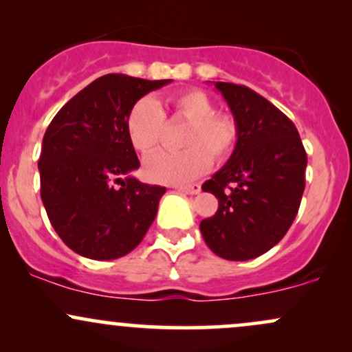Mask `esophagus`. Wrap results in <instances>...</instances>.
Returning a JSON list of instances; mask_svg holds the SVG:
<instances>
[{"instance_id":"1","label":"esophagus","mask_w":352,"mask_h":352,"mask_svg":"<svg viewBox=\"0 0 352 352\" xmlns=\"http://www.w3.org/2000/svg\"><path fill=\"white\" fill-rule=\"evenodd\" d=\"M177 190L182 192V194H188V195H197L200 192V185L194 184V185H185V187H177Z\"/></svg>"}]
</instances>
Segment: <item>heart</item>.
<instances>
[{
  "label": "heart",
  "mask_w": 352,
  "mask_h": 352,
  "mask_svg": "<svg viewBox=\"0 0 352 352\" xmlns=\"http://www.w3.org/2000/svg\"><path fill=\"white\" fill-rule=\"evenodd\" d=\"M173 117L187 122L179 152H155L146 157V179L158 184L182 185L202 175L215 160L229 157L239 138L237 122L227 113L214 111V103L200 90L180 91L170 100ZM165 113L153 98H140L126 117V135L138 152L148 153L160 144Z\"/></svg>",
  "instance_id": "heart-1"
}]
</instances>
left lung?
Masks as SVG:
<instances>
[{"mask_svg": "<svg viewBox=\"0 0 352 352\" xmlns=\"http://www.w3.org/2000/svg\"><path fill=\"white\" fill-rule=\"evenodd\" d=\"M232 111L239 138L227 164L202 185L219 199L200 222L204 241L227 261L272 249L294 222L306 187L307 155L299 132L279 108L242 85L214 82Z\"/></svg>", "mask_w": 352, "mask_h": 352, "instance_id": "1", "label": "left lung"}]
</instances>
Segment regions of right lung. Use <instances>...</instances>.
<instances>
[{"label": "right lung", "instance_id": "add662e5", "mask_svg": "<svg viewBox=\"0 0 352 352\" xmlns=\"http://www.w3.org/2000/svg\"><path fill=\"white\" fill-rule=\"evenodd\" d=\"M170 82L122 73L100 76L46 129L38 162L41 200L73 252L94 261L126 256L155 220L167 188L132 175L140 162L126 135V117L142 96Z\"/></svg>", "mask_w": 352, "mask_h": 352}]
</instances>
